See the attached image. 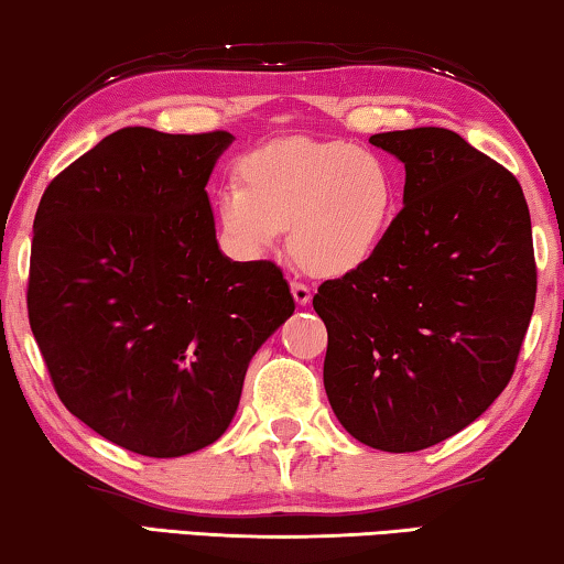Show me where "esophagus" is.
<instances>
[{
	"label": "esophagus",
	"mask_w": 564,
	"mask_h": 564,
	"mask_svg": "<svg viewBox=\"0 0 564 564\" xmlns=\"http://www.w3.org/2000/svg\"><path fill=\"white\" fill-rule=\"evenodd\" d=\"M291 293H293V301H296L299 306H306V303H311V289H308V285L293 281L291 283Z\"/></svg>",
	"instance_id": "obj_1"
}]
</instances>
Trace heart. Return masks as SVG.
I'll return each instance as SVG.
<instances>
[{
  "label": "heart",
  "mask_w": 564,
  "mask_h": 564,
  "mask_svg": "<svg viewBox=\"0 0 564 564\" xmlns=\"http://www.w3.org/2000/svg\"><path fill=\"white\" fill-rule=\"evenodd\" d=\"M238 185L216 195L230 253L258 261L281 243L311 273L341 279L369 265L397 218V177L373 150L344 140L285 138L238 160Z\"/></svg>",
  "instance_id": "heart-1"
}]
</instances>
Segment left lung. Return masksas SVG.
<instances>
[{"mask_svg": "<svg viewBox=\"0 0 564 564\" xmlns=\"http://www.w3.org/2000/svg\"><path fill=\"white\" fill-rule=\"evenodd\" d=\"M404 163V208L373 261L321 283L324 387L354 440L419 452L502 394L530 326L538 271L517 177L444 128L371 135Z\"/></svg>", "mask_w": 564, "mask_h": 564, "instance_id": "1", "label": "left lung"}]
</instances>
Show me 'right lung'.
Wrapping results in <instances>:
<instances>
[{
	"instance_id": "right-lung-1",
	"label": "right lung",
	"mask_w": 564,
	"mask_h": 564,
	"mask_svg": "<svg viewBox=\"0 0 564 564\" xmlns=\"http://www.w3.org/2000/svg\"><path fill=\"white\" fill-rule=\"evenodd\" d=\"M230 142L118 130L62 170L34 216L26 308L52 383L142 457L220 440L250 359L296 308L279 265L218 246L205 185Z\"/></svg>"
}]
</instances>
